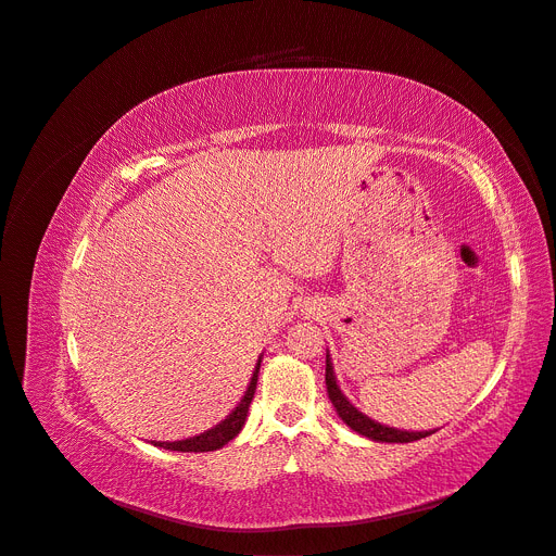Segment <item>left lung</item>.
I'll list each match as a JSON object with an SVG mask.
<instances>
[{"label":"left lung","instance_id":"1","mask_svg":"<svg viewBox=\"0 0 556 556\" xmlns=\"http://www.w3.org/2000/svg\"><path fill=\"white\" fill-rule=\"evenodd\" d=\"M327 392H329V399L336 407L338 417L352 428L356 430L358 434L363 437H369L371 442H388V444H407V442H417L421 440V437H428L432 434L434 430H426V432H413V430H399V428H390V426H383L378 424L374 419H369L367 415H363L361 410H356V407L349 403V399L342 394V390L338 388V381H336V374H333V365H331V358L327 354Z\"/></svg>","mask_w":556,"mask_h":556}]
</instances>
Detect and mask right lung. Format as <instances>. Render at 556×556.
I'll use <instances>...</instances> for the list:
<instances>
[{
	"instance_id": "right-lung-1",
	"label": "right lung",
	"mask_w": 556,
	"mask_h": 556,
	"mask_svg": "<svg viewBox=\"0 0 556 556\" xmlns=\"http://www.w3.org/2000/svg\"><path fill=\"white\" fill-rule=\"evenodd\" d=\"M258 367H261V358L256 361V367L252 371L250 378V386L243 394V399L239 401V405L233 407L229 413L227 419H223L218 426H214L207 432H200L195 437H189V440H180V442H153V446L166 448V451H180V453H207V451H218L223 448L229 440L237 437L248 419V410H250V403L254 399L256 392V378H258Z\"/></svg>"
}]
</instances>
